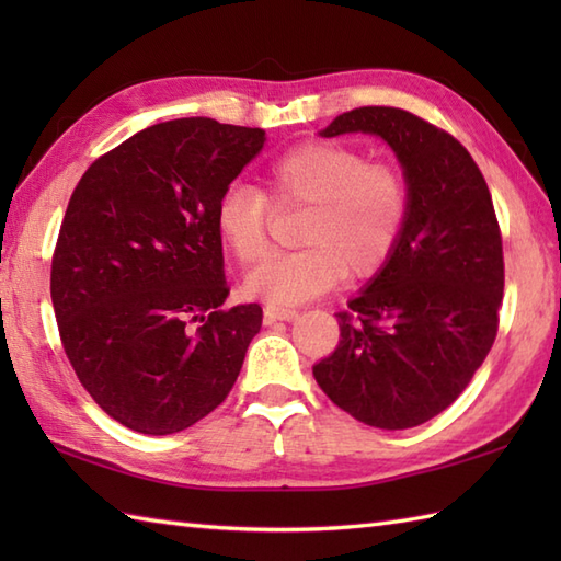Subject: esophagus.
Wrapping results in <instances>:
<instances>
[{"label": "esophagus", "mask_w": 561, "mask_h": 561, "mask_svg": "<svg viewBox=\"0 0 561 561\" xmlns=\"http://www.w3.org/2000/svg\"><path fill=\"white\" fill-rule=\"evenodd\" d=\"M296 316H299V311L291 306H272V304L265 306V323L267 325L277 323V320H294Z\"/></svg>", "instance_id": "esophagus-1"}]
</instances>
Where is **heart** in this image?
I'll list each match as a JSON object with an SVG mask.
<instances>
[{
  "label": "heart",
  "mask_w": 561,
  "mask_h": 561,
  "mask_svg": "<svg viewBox=\"0 0 561 561\" xmlns=\"http://www.w3.org/2000/svg\"><path fill=\"white\" fill-rule=\"evenodd\" d=\"M265 193L229 185L214 207L224 248L255 265L270 253L272 207H306L304 248L262 262L245 291L272 306L304 304L350 274L368 279L388 265L410 214V185L396 163L368 161L364 151L335 141H306L274 159Z\"/></svg>",
  "instance_id": "heart-1"
}]
</instances>
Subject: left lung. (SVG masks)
I'll list each match as a JSON object with an SVG mask.
<instances>
[{"label": "left lung", "instance_id": "1", "mask_svg": "<svg viewBox=\"0 0 561 561\" xmlns=\"http://www.w3.org/2000/svg\"><path fill=\"white\" fill-rule=\"evenodd\" d=\"M383 137L410 185L396 253L337 313L340 344L313 376L354 420L424 424L456 402L490 354L504 299L502 229L470 151L432 123L390 105L337 115L323 137Z\"/></svg>", "mask_w": 561, "mask_h": 561}]
</instances>
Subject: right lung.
Segmentation results:
<instances>
[{"label":"right lung","mask_w":561,"mask_h":561,"mask_svg":"<svg viewBox=\"0 0 561 561\" xmlns=\"http://www.w3.org/2000/svg\"><path fill=\"white\" fill-rule=\"evenodd\" d=\"M265 133L181 117L93 161L53 253L59 340L79 383L139 434L183 432L224 402L262 325L229 296L214 207Z\"/></svg>","instance_id":"right-lung-1"}]
</instances>
